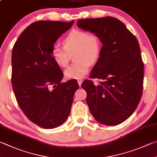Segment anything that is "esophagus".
Segmentation results:
<instances>
[{"mask_svg": "<svg viewBox=\"0 0 157 157\" xmlns=\"http://www.w3.org/2000/svg\"><path fill=\"white\" fill-rule=\"evenodd\" d=\"M78 84H79V86L81 87V85H82V80H78Z\"/></svg>", "mask_w": 157, "mask_h": 157, "instance_id": "1", "label": "esophagus"}]
</instances>
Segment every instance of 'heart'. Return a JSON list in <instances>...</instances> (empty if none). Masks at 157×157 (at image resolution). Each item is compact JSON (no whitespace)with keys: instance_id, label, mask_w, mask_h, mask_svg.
Wrapping results in <instances>:
<instances>
[{"instance_id":"1","label":"heart","mask_w":157,"mask_h":157,"mask_svg":"<svg viewBox=\"0 0 157 157\" xmlns=\"http://www.w3.org/2000/svg\"><path fill=\"white\" fill-rule=\"evenodd\" d=\"M64 47L54 44L51 56L58 66L66 67L69 64L71 55L75 63L64 71L68 79H80L86 75L90 64H95L100 56L101 44L99 37L88 31L73 29L68 33L63 40Z\"/></svg>"}]
</instances>
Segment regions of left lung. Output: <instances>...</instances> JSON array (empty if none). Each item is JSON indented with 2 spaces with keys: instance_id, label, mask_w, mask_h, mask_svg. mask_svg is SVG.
<instances>
[{
  "instance_id": "left-lung-1",
  "label": "left lung",
  "mask_w": 157,
  "mask_h": 157,
  "mask_svg": "<svg viewBox=\"0 0 157 157\" xmlns=\"http://www.w3.org/2000/svg\"><path fill=\"white\" fill-rule=\"evenodd\" d=\"M77 25L103 44L90 75L100 84L88 79L82 84L90 112L100 124H120L135 112L142 95L144 65L137 39L114 17L79 19Z\"/></svg>"
}]
</instances>
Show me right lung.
<instances>
[{
    "mask_svg": "<svg viewBox=\"0 0 157 157\" xmlns=\"http://www.w3.org/2000/svg\"><path fill=\"white\" fill-rule=\"evenodd\" d=\"M74 21H42L20 35L11 53V84L20 108L41 128L60 126L69 116L78 82L62 83L63 73L51 56L54 43Z\"/></svg>",
    "mask_w": 157,
    "mask_h": 157,
    "instance_id": "add662e5",
    "label": "right lung"
}]
</instances>
